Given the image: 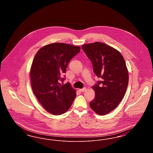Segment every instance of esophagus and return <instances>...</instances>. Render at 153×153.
Segmentation results:
<instances>
[{"mask_svg":"<svg viewBox=\"0 0 153 153\" xmlns=\"http://www.w3.org/2000/svg\"><path fill=\"white\" fill-rule=\"evenodd\" d=\"M79 91H80L81 92H85V91H86V88H82V89H79Z\"/></svg>","mask_w":153,"mask_h":153,"instance_id":"34e87169","label":"esophagus"}]
</instances>
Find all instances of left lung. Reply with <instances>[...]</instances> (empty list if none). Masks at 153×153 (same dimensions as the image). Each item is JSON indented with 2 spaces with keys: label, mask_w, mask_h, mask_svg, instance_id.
Segmentation results:
<instances>
[{
  "label": "left lung",
  "mask_w": 153,
  "mask_h": 153,
  "mask_svg": "<svg viewBox=\"0 0 153 153\" xmlns=\"http://www.w3.org/2000/svg\"><path fill=\"white\" fill-rule=\"evenodd\" d=\"M91 61L95 74L101 77L92 87L95 97L90 107L99 115H105L115 109L126 94L128 72L123 57L116 49L107 44L95 42L82 45Z\"/></svg>",
  "instance_id": "obj_1"
}]
</instances>
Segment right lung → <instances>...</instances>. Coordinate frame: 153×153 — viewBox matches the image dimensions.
Segmentation results:
<instances>
[{
    "label": "right lung",
    "instance_id": "1",
    "mask_svg": "<svg viewBox=\"0 0 153 153\" xmlns=\"http://www.w3.org/2000/svg\"><path fill=\"white\" fill-rule=\"evenodd\" d=\"M80 51V47L64 43H53L42 47L30 68L31 88L45 109L54 115L64 114L71 107L76 90L68 82L61 81L71 59Z\"/></svg>",
    "mask_w": 153,
    "mask_h": 153
}]
</instances>
